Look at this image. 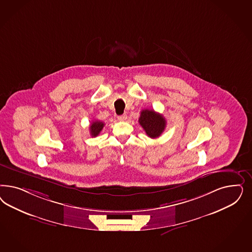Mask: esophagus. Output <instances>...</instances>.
Returning <instances> with one entry per match:
<instances>
[{"label": "esophagus", "instance_id": "esophagus-1", "mask_svg": "<svg viewBox=\"0 0 252 252\" xmlns=\"http://www.w3.org/2000/svg\"><path fill=\"white\" fill-rule=\"evenodd\" d=\"M126 119H127V115L126 114H122L121 116H118V120L121 121V122L126 121Z\"/></svg>", "mask_w": 252, "mask_h": 252}]
</instances>
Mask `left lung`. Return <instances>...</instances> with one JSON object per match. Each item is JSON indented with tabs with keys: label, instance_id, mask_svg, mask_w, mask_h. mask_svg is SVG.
I'll list each match as a JSON object with an SVG mask.
<instances>
[{
	"label": "left lung",
	"instance_id": "left-lung-1",
	"mask_svg": "<svg viewBox=\"0 0 252 252\" xmlns=\"http://www.w3.org/2000/svg\"><path fill=\"white\" fill-rule=\"evenodd\" d=\"M139 123L150 138H158L160 136L166 128V120L161 114L157 113L154 110H142Z\"/></svg>",
	"mask_w": 252,
	"mask_h": 252
}]
</instances>
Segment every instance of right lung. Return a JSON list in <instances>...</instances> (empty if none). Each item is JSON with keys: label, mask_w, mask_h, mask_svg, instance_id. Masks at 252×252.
<instances>
[{"label": "right lung", "mask_w": 252, "mask_h": 252, "mask_svg": "<svg viewBox=\"0 0 252 252\" xmlns=\"http://www.w3.org/2000/svg\"><path fill=\"white\" fill-rule=\"evenodd\" d=\"M104 126H105V123L100 121H94L92 122V124L90 125V133L92 137H96L100 133V131L103 130Z\"/></svg>", "instance_id": "1"}]
</instances>
